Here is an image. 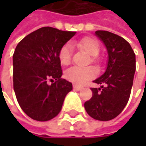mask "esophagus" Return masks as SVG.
<instances>
[{"mask_svg": "<svg viewBox=\"0 0 146 146\" xmlns=\"http://www.w3.org/2000/svg\"><path fill=\"white\" fill-rule=\"evenodd\" d=\"M73 89H74L75 90H81L83 88H82L81 86H78V85H75V84H74V85H73Z\"/></svg>", "mask_w": 146, "mask_h": 146, "instance_id": "obj_1", "label": "esophagus"}]
</instances>
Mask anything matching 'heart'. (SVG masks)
Here are the masks:
<instances>
[{
	"label": "heart",
	"instance_id": "heart-1",
	"mask_svg": "<svg viewBox=\"0 0 146 146\" xmlns=\"http://www.w3.org/2000/svg\"><path fill=\"white\" fill-rule=\"evenodd\" d=\"M78 46L84 50L86 53L91 56L90 60L93 62H97V55L100 51V44L98 41L91 37H84L78 42ZM58 58L62 65H68L72 59V46L69 43L63 44L58 52ZM96 75V70L95 68L89 67H78L73 66L69 68L65 72V77L70 82L77 84H82L86 81L93 78Z\"/></svg>",
	"mask_w": 146,
	"mask_h": 146
}]
</instances>
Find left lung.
I'll use <instances>...</instances> for the list:
<instances>
[{"mask_svg": "<svg viewBox=\"0 0 146 146\" xmlns=\"http://www.w3.org/2000/svg\"><path fill=\"white\" fill-rule=\"evenodd\" d=\"M96 35L108 53L107 67L91 88L93 96L84 103L87 113L94 119L109 121L118 116L129 102L135 73V54L129 43L113 33L98 30Z\"/></svg>", "mask_w": 146, "mask_h": 146, "instance_id": "obj_1", "label": "left lung"}]
</instances>
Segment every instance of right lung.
<instances>
[{"mask_svg": "<svg viewBox=\"0 0 146 146\" xmlns=\"http://www.w3.org/2000/svg\"><path fill=\"white\" fill-rule=\"evenodd\" d=\"M75 34L43 27L24 37L15 49V95L22 110L34 120L44 122L57 116L73 90L72 83L62 78L58 52ZM49 81H53L51 85Z\"/></svg>", "mask_w": 146, "mask_h": 146, "instance_id": "1", "label": "right lung"}]
</instances>
